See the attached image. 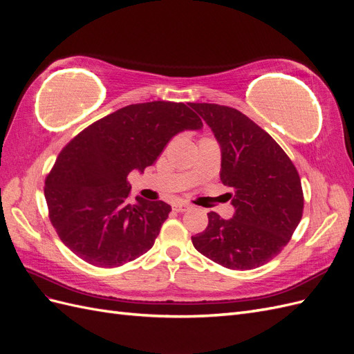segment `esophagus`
Returning <instances> with one entry per match:
<instances>
[{"label": "esophagus", "mask_w": 354, "mask_h": 354, "mask_svg": "<svg viewBox=\"0 0 354 354\" xmlns=\"http://www.w3.org/2000/svg\"><path fill=\"white\" fill-rule=\"evenodd\" d=\"M173 209L176 212H186L190 209V205L186 202H176V203H173Z\"/></svg>", "instance_id": "obj_1"}]
</instances>
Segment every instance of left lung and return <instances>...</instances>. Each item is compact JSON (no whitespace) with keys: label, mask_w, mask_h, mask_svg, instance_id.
Instances as JSON below:
<instances>
[{"label":"left lung","mask_w":354,"mask_h":354,"mask_svg":"<svg viewBox=\"0 0 354 354\" xmlns=\"http://www.w3.org/2000/svg\"><path fill=\"white\" fill-rule=\"evenodd\" d=\"M221 149L220 178L232 187L233 217L208 212V226L192 236L207 259L232 270L269 263L291 239L303 216L301 180L283 149L242 112L190 103Z\"/></svg>","instance_id":"left-lung-1"}]
</instances>
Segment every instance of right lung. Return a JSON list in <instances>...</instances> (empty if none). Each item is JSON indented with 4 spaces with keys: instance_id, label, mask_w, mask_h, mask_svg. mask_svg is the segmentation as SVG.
<instances>
[{
    "instance_id": "right-lung-1",
    "label": "right lung",
    "mask_w": 354,
    "mask_h": 354,
    "mask_svg": "<svg viewBox=\"0 0 354 354\" xmlns=\"http://www.w3.org/2000/svg\"><path fill=\"white\" fill-rule=\"evenodd\" d=\"M201 128V118L185 103L149 102L125 106L72 138L44 189L60 241L106 269L151 250L171 207L140 196L128 203L127 176L153 165L176 134Z\"/></svg>"
}]
</instances>
